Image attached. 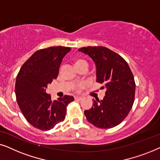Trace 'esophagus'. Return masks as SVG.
<instances>
[{
	"instance_id": "esophagus-1",
	"label": "esophagus",
	"mask_w": 160,
	"mask_h": 160,
	"mask_svg": "<svg viewBox=\"0 0 160 160\" xmlns=\"http://www.w3.org/2000/svg\"><path fill=\"white\" fill-rule=\"evenodd\" d=\"M83 98L82 97H78V96H76L75 97V100H77V101H81V100H82Z\"/></svg>"
}]
</instances>
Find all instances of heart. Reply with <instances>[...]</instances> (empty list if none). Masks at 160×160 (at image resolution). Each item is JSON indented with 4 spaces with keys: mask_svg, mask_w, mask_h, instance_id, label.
I'll return each mask as SVG.
<instances>
[{
    "mask_svg": "<svg viewBox=\"0 0 160 160\" xmlns=\"http://www.w3.org/2000/svg\"><path fill=\"white\" fill-rule=\"evenodd\" d=\"M87 65V62L85 60H83V59H78L75 62V65L76 66H78V65ZM82 89V85H78V86L76 87V90L78 92H80Z\"/></svg>",
    "mask_w": 160,
    "mask_h": 160,
    "instance_id": "obj_1",
    "label": "heart"
}]
</instances>
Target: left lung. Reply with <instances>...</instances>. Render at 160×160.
Returning <instances> with one entry per match:
<instances>
[{
    "mask_svg": "<svg viewBox=\"0 0 160 160\" xmlns=\"http://www.w3.org/2000/svg\"><path fill=\"white\" fill-rule=\"evenodd\" d=\"M78 51L88 54L96 64V81L105 86L102 100H93L84 114L96 128L108 129L119 124L127 117L135 100L134 76L125 60L105 47H87Z\"/></svg>",
    "mask_w": 160,
    "mask_h": 160,
    "instance_id": "obj_1",
    "label": "left lung"
}]
</instances>
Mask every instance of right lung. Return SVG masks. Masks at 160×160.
<instances>
[{
	"mask_svg": "<svg viewBox=\"0 0 160 160\" xmlns=\"http://www.w3.org/2000/svg\"><path fill=\"white\" fill-rule=\"evenodd\" d=\"M71 47H51L36 51L22 65L17 76V101L26 120L35 128L49 130L64 121L73 96L52 101L47 85L58 78L62 58Z\"/></svg>",
	"mask_w": 160,
	"mask_h": 160,
	"instance_id": "right-lung-1",
	"label": "right lung"
}]
</instances>
